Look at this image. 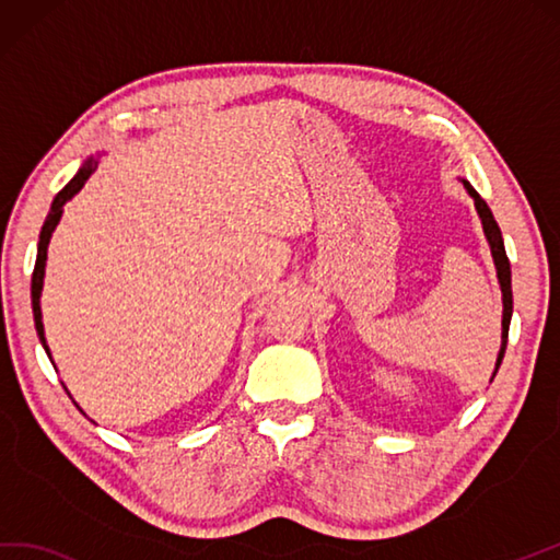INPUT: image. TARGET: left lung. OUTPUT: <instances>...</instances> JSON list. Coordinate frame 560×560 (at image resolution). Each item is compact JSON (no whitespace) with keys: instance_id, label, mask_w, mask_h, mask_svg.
I'll use <instances>...</instances> for the list:
<instances>
[{"instance_id":"obj_1","label":"left lung","mask_w":560,"mask_h":560,"mask_svg":"<svg viewBox=\"0 0 560 560\" xmlns=\"http://www.w3.org/2000/svg\"><path fill=\"white\" fill-rule=\"evenodd\" d=\"M465 189L469 191V196L475 198V206H477V213L481 218V225L483 232H487V240L491 244V254L495 260V270H499V282H501V292H503V345H501V352H499V362H495V371H499L501 362H503V354H505V345H508V328H511V316H513V288H511V260L505 256V246H503V237H501V228L499 222L493 220L491 208L487 206V201L475 191V186L469 182H463Z\"/></svg>"}]
</instances>
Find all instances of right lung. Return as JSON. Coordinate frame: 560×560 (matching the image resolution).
<instances>
[{
    "label": "right lung",
    "instance_id": "add662e5",
    "mask_svg": "<svg viewBox=\"0 0 560 560\" xmlns=\"http://www.w3.org/2000/svg\"><path fill=\"white\" fill-rule=\"evenodd\" d=\"M95 167H97L95 160H89V163H85V165L77 172V177H73V179L65 186V189H61V191L55 196L52 208H49V215H47L45 225H43V230H40V242H37V258H35L33 280H31V296H33V318H35V330H37V335H40V342H43V347H45V352H47V354H49V350H47V342H45L43 314H40V292H43V278H45L47 244H49V237H52V232H55L57 222H59V218H61V210H65L61 206H65L73 194H79V191H81V186L85 184V179H89V177L93 175ZM49 359H52V357H49Z\"/></svg>",
    "mask_w": 560,
    "mask_h": 560
}]
</instances>
